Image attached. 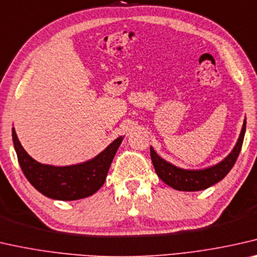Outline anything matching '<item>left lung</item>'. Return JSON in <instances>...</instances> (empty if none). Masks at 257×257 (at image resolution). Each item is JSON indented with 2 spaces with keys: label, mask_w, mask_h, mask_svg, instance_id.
I'll list each match as a JSON object with an SVG mask.
<instances>
[{
  "label": "left lung",
  "mask_w": 257,
  "mask_h": 257,
  "mask_svg": "<svg viewBox=\"0 0 257 257\" xmlns=\"http://www.w3.org/2000/svg\"><path fill=\"white\" fill-rule=\"evenodd\" d=\"M244 133H246V118L243 121L239 140L236 142L232 152L224 160L218 163L217 165L204 168V170H183V168L172 165V164L157 155V152L151 147L150 155L156 173L166 185L177 190L198 191L209 188L214 183L223 180L228 172L232 170L241 151Z\"/></svg>",
  "instance_id": "obj_1"
}]
</instances>
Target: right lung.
I'll return each mask as SVG.
<instances>
[{
	"mask_svg": "<svg viewBox=\"0 0 257 257\" xmlns=\"http://www.w3.org/2000/svg\"><path fill=\"white\" fill-rule=\"evenodd\" d=\"M122 139L118 137L93 159L77 165L57 167L40 164L30 157L13 128L14 147L26 179L45 196L60 201L80 200L100 189Z\"/></svg>",
	"mask_w": 257,
	"mask_h": 257,
	"instance_id": "1",
	"label": "right lung"
}]
</instances>
